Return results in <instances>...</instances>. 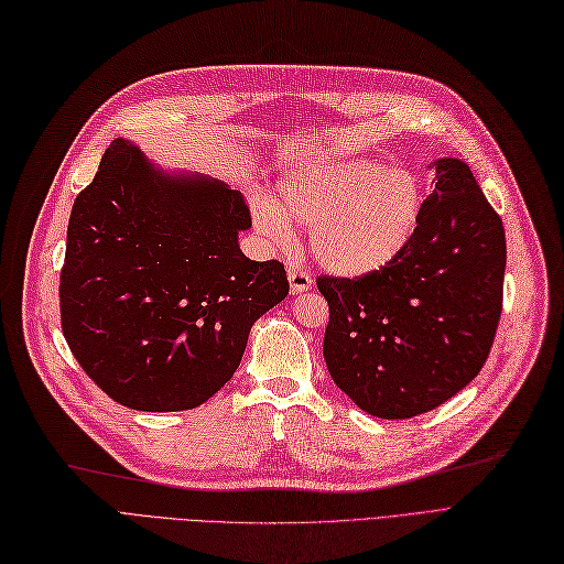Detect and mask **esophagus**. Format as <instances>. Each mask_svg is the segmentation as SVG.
<instances>
[{"instance_id":"1","label":"esophagus","mask_w":564,"mask_h":564,"mask_svg":"<svg viewBox=\"0 0 564 564\" xmlns=\"http://www.w3.org/2000/svg\"><path fill=\"white\" fill-rule=\"evenodd\" d=\"M288 279H290V290H293L295 295L297 293H306V290L311 288V283H314V279H311L308 271L302 269V267H290L288 269Z\"/></svg>"}]
</instances>
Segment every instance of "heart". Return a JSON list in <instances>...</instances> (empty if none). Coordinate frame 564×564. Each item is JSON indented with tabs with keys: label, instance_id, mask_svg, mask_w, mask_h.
Here are the masks:
<instances>
[{
	"label": "heart",
	"instance_id": "b5f03b06",
	"mask_svg": "<svg viewBox=\"0 0 564 564\" xmlns=\"http://www.w3.org/2000/svg\"><path fill=\"white\" fill-rule=\"evenodd\" d=\"M423 212L421 178L383 162L311 166L279 185V206L256 199L250 216L269 246L290 250V223L311 227L316 262L337 276L362 279L400 258Z\"/></svg>",
	"mask_w": 564,
	"mask_h": 564
}]
</instances>
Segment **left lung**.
<instances>
[{"label":"left lung","mask_w":564,"mask_h":564,"mask_svg":"<svg viewBox=\"0 0 564 564\" xmlns=\"http://www.w3.org/2000/svg\"><path fill=\"white\" fill-rule=\"evenodd\" d=\"M434 166V191L398 260L371 276L316 281L329 306V377L377 419L448 402L486 365L502 316V218L465 162Z\"/></svg>","instance_id":"1"}]
</instances>
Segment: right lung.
Segmentation results:
<instances>
[{
    "label": "right lung",
    "mask_w": 564,
    "mask_h": 564,
    "mask_svg": "<svg viewBox=\"0 0 564 564\" xmlns=\"http://www.w3.org/2000/svg\"><path fill=\"white\" fill-rule=\"evenodd\" d=\"M241 193L158 170L116 139L80 191L59 321L83 371L137 411H185L232 379L253 323L288 295L279 260H248Z\"/></svg>",
    "instance_id": "obj_1"
}]
</instances>
